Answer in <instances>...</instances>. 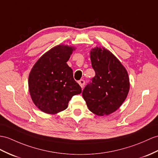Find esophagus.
<instances>
[{
    "instance_id": "esophagus-1",
    "label": "esophagus",
    "mask_w": 158,
    "mask_h": 158,
    "mask_svg": "<svg viewBox=\"0 0 158 158\" xmlns=\"http://www.w3.org/2000/svg\"><path fill=\"white\" fill-rule=\"evenodd\" d=\"M78 84H80V86H81V88H83L84 86V84H85V82H84V80H80L78 81Z\"/></svg>"
}]
</instances>
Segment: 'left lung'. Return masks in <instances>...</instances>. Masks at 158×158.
Masks as SVG:
<instances>
[{
  "label": "left lung",
  "mask_w": 158,
  "mask_h": 158,
  "mask_svg": "<svg viewBox=\"0 0 158 158\" xmlns=\"http://www.w3.org/2000/svg\"><path fill=\"white\" fill-rule=\"evenodd\" d=\"M95 76L82 91V97L92 113L98 116L116 111L129 90L128 73L121 61L108 49L94 48L90 51Z\"/></svg>",
  "instance_id": "8db88e82"
}]
</instances>
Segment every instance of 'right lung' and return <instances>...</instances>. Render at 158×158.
Here are the masks:
<instances>
[{
  "label": "right lung",
  "instance_id": "right-lung-1",
  "mask_svg": "<svg viewBox=\"0 0 158 158\" xmlns=\"http://www.w3.org/2000/svg\"><path fill=\"white\" fill-rule=\"evenodd\" d=\"M75 48L59 45L52 48L35 64L29 76L31 97L38 109L48 114H56L67 109L74 95L82 88L66 64Z\"/></svg>",
  "mask_w": 158,
  "mask_h": 158
}]
</instances>
